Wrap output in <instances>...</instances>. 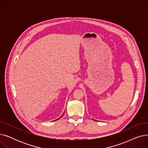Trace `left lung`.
Listing matches in <instances>:
<instances>
[{
	"label": "left lung",
	"mask_w": 148,
	"mask_h": 148,
	"mask_svg": "<svg viewBox=\"0 0 148 148\" xmlns=\"http://www.w3.org/2000/svg\"><path fill=\"white\" fill-rule=\"evenodd\" d=\"M95 121H96V120H95Z\"/></svg>",
	"instance_id": "8db88e82"
}]
</instances>
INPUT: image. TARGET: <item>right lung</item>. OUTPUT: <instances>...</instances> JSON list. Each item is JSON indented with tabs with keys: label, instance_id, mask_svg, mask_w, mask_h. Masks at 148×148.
I'll return each instance as SVG.
<instances>
[{
	"label": "right lung",
	"instance_id": "right-lung-1",
	"mask_svg": "<svg viewBox=\"0 0 148 148\" xmlns=\"http://www.w3.org/2000/svg\"><path fill=\"white\" fill-rule=\"evenodd\" d=\"M63 114H64V113H63ZM63 114H62V115H61V116H62V115H63ZM61 116H60V117H61ZM60 117H59V118H58V119H56V120H54V121H57V120H58V119H59V118H60Z\"/></svg>",
	"mask_w": 148,
	"mask_h": 148
}]
</instances>
